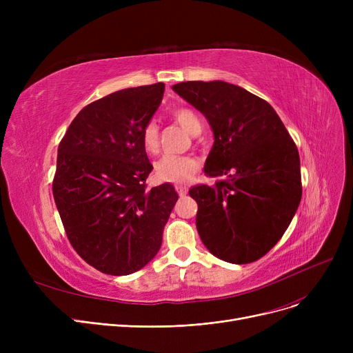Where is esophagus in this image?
Instances as JSON below:
<instances>
[{"label": "esophagus", "instance_id": "obj_1", "mask_svg": "<svg viewBox=\"0 0 353 353\" xmlns=\"http://www.w3.org/2000/svg\"><path fill=\"white\" fill-rule=\"evenodd\" d=\"M176 190H177V193H179V196H180V197L186 196V193H188V188H186V186H181V184H177V186H176Z\"/></svg>", "mask_w": 353, "mask_h": 353}]
</instances>
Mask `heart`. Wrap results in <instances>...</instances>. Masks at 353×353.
Listing matches in <instances>:
<instances>
[{
	"instance_id": "heart-1",
	"label": "heart",
	"mask_w": 353,
	"mask_h": 353,
	"mask_svg": "<svg viewBox=\"0 0 353 353\" xmlns=\"http://www.w3.org/2000/svg\"><path fill=\"white\" fill-rule=\"evenodd\" d=\"M174 120L189 132L190 134H199L201 130V121L192 108L181 107L174 110ZM141 144L147 153H156L159 148V125L156 121H148L141 130ZM200 169V163L192 156H174L165 154L154 164V174L164 183H186Z\"/></svg>"
}]
</instances>
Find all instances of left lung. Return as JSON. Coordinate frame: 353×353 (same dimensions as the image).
<instances>
[{
  "mask_svg": "<svg viewBox=\"0 0 353 353\" xmlns=\"http://www.w3.org/2000/svg\"><path fill=\"white\" fill-rule=\"evenodd\" d=\"M172 88L212 127L205 173L226 177L189 190L201 242L221 261L252 263L279 242L299 208L298 148L273 107L242 87L216 80Z\"/></svg>",
  "mask_w": 353,
  "mask_h": 353,
  "instance_id": "8db88e82",
  "label": "left lung"
}]
</instances>
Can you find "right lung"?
I'll list each match as a JSON object with an SVG mask.
<instances>
[{
  "label": "right lung",
  "instance_id": "1",
  "mask_svg": "<svg viewBox=\"0 0 353 353\" xmlns=\"http://www.w3.org/2000/svg\"><path fill=\"white\" fill-rule=\"evenodd\" d=\"M164 84L125 88L85 105L59 145L52 194L71 246L111 276L157 254L179 199L170 183L145 189L153 170L141 144Z\"/></svg>",
  "mask_w": 353,
  "mask_h": 353
}]
</instances>
